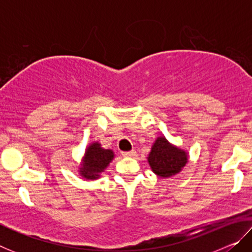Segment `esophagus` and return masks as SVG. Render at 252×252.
Masks as SVG:
<instances>
[{
    "label": "esophagus",
    "mask_w": 252,
    "mask_h": 252,
    "mask_svg": "<svg viewBox=\"0 0 252 252\" xmlns=\"http://www.w3.org/2000/svg\"><path fill=\"white\" fill-rule=\"evenodd\" d=\"M135 153H136V152H135L134 150L125 151V152H122V156H123V157H134Z\"/></svg>",
    "instance_id": "obj_1"
}]
</instances>
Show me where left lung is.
I'll list each match as a JSON object with an SVG mask.
<instances>
[{"label":"left lung","instance_id":"8db88e82","mask_svg":"<svg viewBox=\"0 0 252 252\" xmlns=\"http://www.w3.org/2000/svg\"><path fill=\"white\" fill-rule=\"evenodd\" d=\"M148 161L157 176L169 178L181 171L188 162V156L187 152L172 146L167 139L160 136L153 143Z\"/></svg>","mask_w":252,"mask_h":252}]
</instances>
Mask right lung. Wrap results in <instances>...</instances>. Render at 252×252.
Here are the masks:
<instances>
[{
    "label": "right lung",
    "instance_id": "obj_1",
    "mask_svg": "<svg viewBox=\"0 0 252 252\" xmlns=\"http://www.w3.org/2000/svg\"><path fill=\"white\" fill-rule=\"evenodd\" d=\"M114 153L109 149L101 148V144L94 142L88 147L83 158V163L81 164L80 174L85 179H97L99 174L108 167L112 161Z\"/></svg>",
    "mask_w": 252,
    "mask_h": 252
}]
</instances>
